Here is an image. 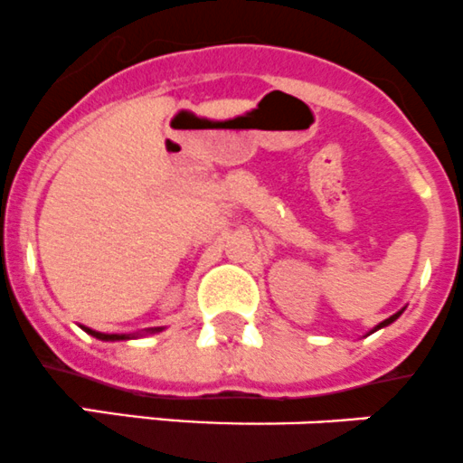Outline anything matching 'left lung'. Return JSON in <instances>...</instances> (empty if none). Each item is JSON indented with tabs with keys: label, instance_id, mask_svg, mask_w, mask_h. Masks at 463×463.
<instances>
[{
	"label": "left lung",
	"instance_id": "left-lung-1",
	"mask_svg": "<svg viewBox=\"0 0 463 463\" xmlns=\"http://www.w3.org/2000/svg\"><path fill=\"white\" fill-rule=\"evenodd\" d=\"M402 312H405V307H402V309H398V312H396V314H392V317H389V318H384V321H383V323H378V326H375V327H373V330H371V332L380 330V327H387V326H392V323H393V321H396V318H398V317H401V314H402ZM371 332H369V335H371Z\"/></svg>",
	"mask_w": 463,
	"mask_h": 463
}]
</instances>
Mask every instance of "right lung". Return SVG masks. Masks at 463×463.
<instances>
[{
  "label": "right lung",
  "mask_w": 463,
  "mask_h": 463,
  "mask_svg": "<svg viewBox=\"0 0 463 463\" xmlns=\"http://www.w3.org/2000/svg\"><path fill=\"white\" fill-rule=\"evenodd\" d=\"M80 327H83V330L88 332V335L97 336V339H101V341H124V339H137V336L156 335V332H163V330H165V327H146V330H142V332H133V335H106V332H97V330H92V327H85V326H80Z\"/></svg>",
  "instance_id": "obj_1"
}]
</instances>
